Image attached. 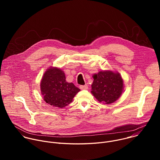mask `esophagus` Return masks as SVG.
Returning <instances> with one entry per match:
<instances>
[{
	"label": "esophagus",
	"instance_id": "34e87169",
	"mask_svg": "<svg viewBox=\"0 0 160 160\" xmlns=\"http://www.w3.org/2000/svg\"><path fill=\"white\" fill-rule=\"evenodd\" d=\"M80 88L82 90H87L88 88V85H80Z\"/></svg>",
	"mask_w": 160,
	"mask_h": 160
}]
</instances>
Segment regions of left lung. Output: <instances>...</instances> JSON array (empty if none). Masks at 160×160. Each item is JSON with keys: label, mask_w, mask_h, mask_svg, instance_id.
<instances>
[{"label": "left lung", "mask_w": 160, "mask_h": 160, "mask_svg": "<svg viewBox=\"0 0 160 160\" xmlns=\"http://www.w3.org/2000/svg\"><path fill=\"white\" fill-rule=\"evenodd\" d=\"M92 77L91 93L98 101L111 104L120 97L123 90V81L119 73L108 70L99 72Z\"/></svg>", "instance_id": "obj_1"}]
</instances>
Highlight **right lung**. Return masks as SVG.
Wrapping results in <instances>:
<instances>
[{
  "label": "right lung",
  "instance_id": "1",
  "mask_svg": "<svg viewBox=\"0 0 160 160\" xmlns=\"http://www.w3.org/2000/svg\"><path fill=\"white\" fill-rule=\"evenodd\" d=\"M40 90L45 102L60 108L70 104L80 90L73 83L66 82L64 72L56 67H51L45 72Z\"/></svg>",
  "mask_w": 160,
  "mask_h": 160
}]
</instances>
